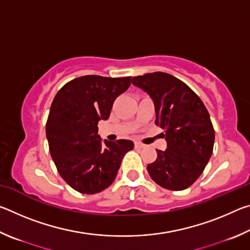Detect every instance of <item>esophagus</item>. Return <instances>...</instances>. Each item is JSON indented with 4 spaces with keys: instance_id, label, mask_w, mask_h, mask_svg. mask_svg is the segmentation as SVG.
<instances>
[{
    "instance_id": "1",
    "label": "esophagus",
    "mask_w": 250,
    "mask_h": 250,
    "mask_svg": "<svg viewBox=\"0 0 250 250\" xmlns=\"http://www.w3.org/2000/svg\"><path fill=\"white\" fill-rule=\"evenodd\" d=\"M145 146L141 145L140 142H134V147L135 149H141V147H143Z\"/></svg>"
}]
</instances>
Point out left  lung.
Here are the masks:
<instances>
[{"label": "left lung", "instance_id": "8db88e82", "mask_svg": "<svg viewBox=\"0 0 250 250\" xmlns=\"http://www.w3.org/2000/svg\"><path fill=\"white\" fill-rule=\"evenodd\" d=\"M154 101L155 125L164 130L166 151L156 150L147 164L151 179L161 188L182 191L195 182L213 153L215 131L206 107L188 84L170 74L156 73L132 78Z\"/></svg>", "mask_w": 250, "mask_h": 250}]
</instances>
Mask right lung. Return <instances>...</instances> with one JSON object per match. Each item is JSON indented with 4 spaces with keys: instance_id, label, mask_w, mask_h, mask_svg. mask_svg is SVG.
<instances>
[{
    "instance_id": "add662e5",
    "label": "right lung",
    "mask_w": 250,
    "mask_h": 250,
    "mask_svg": "<svg viewBox=\"0 0 250 250\" xmlns=\"http://www.w3.org/2000/svg\"><path fill=\"white\" fill-rule=\"evenodd\" d=\"M131 77L82 76L55 96L46 122L49 152L59 175L83 194L104 191L115 181L121 161L133 149L130 140H101L99 120H107L112 104L128 89Z\"/></svg>"
}]
</instances>
